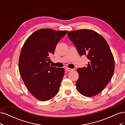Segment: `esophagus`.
Listing matches in <instances>:
<instances>
[{
	"mask_svg": "<svg viewBox=\"0 0 125 125\" xmlns=\"http://www.w3.org/2000/svg\"><path fill=\"white\" fill-rule=\"evenodd\" d=\"M65 69H66V70H67V71H71L73 70V69H71V68H67V67Z\"/></svg>",
	"mask_w": 125,
	"mask_h": 125,
	"instance_id": "obj_1",
	"label": "esophagus"
}]
</instances>
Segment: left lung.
Returning <instances> with one entry per match:
<instances>
[{"label": "left lung", "mask_w": 125, "mask_h": 125, "mask_svg": "<svg viewBox=\"0 0 125 125\" xmlns=\"http://www.w3.org/2000/svg\"><path fill=\"white\" fill-rule=\"evenodd\" d=\"M69 39L79 55L89 60L86 67L78 68L76 82L78 91L85 96L100 93L111 81L114 73L115 61L104 37L92 30L81 29L68 32Z\"/></svg>", "instance_id": "1"}]
</instances>
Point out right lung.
Masks as SVG:
<instances>
[{
    "label": "right lung",
    "instance_id": "add662e5",
    "mask_svg": "<svg viewBox=\"0 0 125 125\" xmlns=\"http://www.w3.org/2000/svg\"><path fill=\"white\" fill-rule=\"evenodd\" d=\"M67 31L42 29L25 42L19 60V70L25 86L36 99L50 100L58 93L65 73L63 68L52 67L50 55Z\"/></svg>",
    "mask_w": 125,
    "mask_h": 125
}]
</instances>
